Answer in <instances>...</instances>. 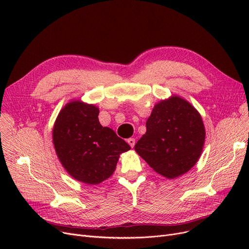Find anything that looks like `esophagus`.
<instances>
[{"mask_svg": "<svg viewBox=\"0 0 249 249\" xmlns=\"http://www.w3.org/2000/svg\"><path fill=\"white\" fill-rule=\"evenodd\" d=\"M127 142H128V144L133 148L134 145H135V138H129V139L127 140Z\"/></svg>", "mask_w": 249, "mask_h": 249, "instance_id": "esophagus-1", "label": "esophagus"}]
</instances>
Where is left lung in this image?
Instances as JSON below:
<instances>
[{"mask_svg":"<svg viewBox=\"0 0 249 249\" xmlns=\"http://www.w3.org/2000/svg\"><path fill=\"white\" fill-rule=\"evenodd\" d=\"M205 136L199 112L186 100L174 96L155 105L146 121V133L134 149L153 171L175 178L197 163Z\"/></svg>","mask_w":249,"mask_h":249,"instance_id":"8db88e82","label":"left lung"}]
</instances>
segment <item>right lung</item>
I'll return each mask as SVG.
<instances>
[{
  "label": "right lung",
  "instance_id": "obj_1",
  "mask_svg": "<svg viewBox=\"0 0 249 249\" xmlns=\"http://www.w3.org/2000/svg\"><path fill=\"white\" fill-rule=\"evenodd\" d=\"M95 105L72 101L61 109L52 138L58 159L73 178L98 185L114 173L122 152L130 146L99 122Z\"/></svg>",
  "mask_w": 249,
  "mask_h": 249
}]
</instances>
